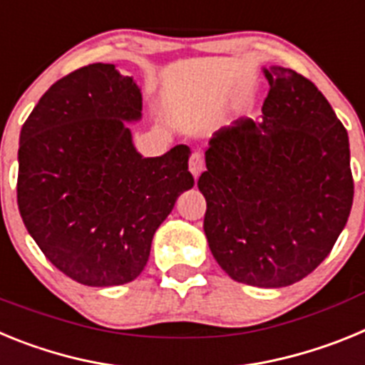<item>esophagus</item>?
I'll list each match as a JSON object with an SVG mask.
<instances>
[{
	"mask_svg": "<svg viewBox=\"0 0 365 365\" xmlns=\"http://www.w3.org/2000/svg\"><path fill=\"white\" fill-rule=\"evenodd\" d=\"M188 166H190V173L197 179V177L202 173V170H205V159H202L201 151H193L192 157H190Z\"/></svg>",
	"mask_w": 365,
	"mask_h": 365,
	"instance_id": "1",
	"label": "esophagus"
}]
</instances>
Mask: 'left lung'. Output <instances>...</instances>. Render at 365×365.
<instances>
[{
    "instance_id": "1",
    "label": "left lung",
    "mask_w": 365,
    "mask_h": 365,
    "mask_svg": "<svg viewBox=\"0 0 365 365\" xmlns=\"http://www.w3.org/2000/svg\"><path fill=\"white\" fill-rule=\"evenodd\" d=\"M261 120L240 118L208 143L197 180L205 234L232 279L292 285L329 256L353 206L349 137L311 80L263 69Z\"/></svg>"
}]
</instances>
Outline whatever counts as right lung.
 I'll return each mask as SVG.
<instances>
[{
  "instance_id": "add662e5",
  "label": "right lung",
  "mask_w": 365,
  "mask_h": 365,
  "mask_svg": "<svg viewBox=\"0 0 365 365\" xmlns=\"http://www.w3.org/2000/svg\"><path fill=\"white\" fill-rule=\"evenodd\" d=\"M140 118L137 82L91 63L53 83L19 133V214L45 257L82 285L133 282L155 230L193 186L185 144L138 153L128 124Z\"/></svg>"
}]
</instances>
